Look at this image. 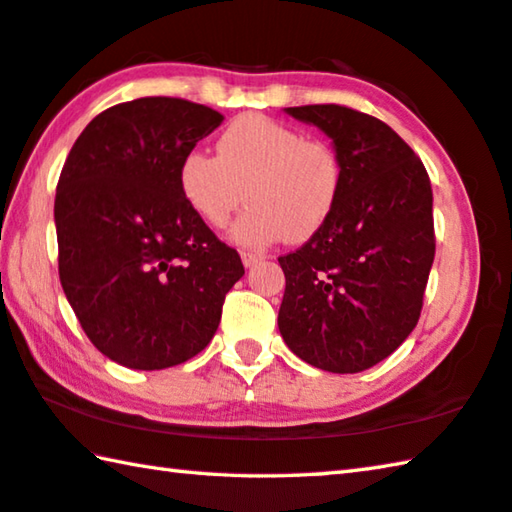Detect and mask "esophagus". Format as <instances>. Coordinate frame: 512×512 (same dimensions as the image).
Segmentation results:
<instances>
[{
  "instance_id": "esophagus-1",
  "label": "esophagus",
  "mask_w": 512,
  "mask_h": 512,
  "mask_svg": "<svg viewBox=\"0 0 512 512\" xmlns=\"http://www.w3.org/2000/svg\"><path fill=\"white\" fill-rule=\"evenodd\" d=\"M262 259H264V255L253 253V250H244V253H242V262H244V266H246V268L255 266L257 262H262Z\"/></svg>"
}]
</instances>
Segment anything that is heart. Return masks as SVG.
Returning <instances> with one entry per match:
<instances>
[{
    "instance_id": "b5f03b06",
    "label": "heart",
    "mask_w": 512,
    "mask_h": 512,
    "mask_svg": "<svg viewBox=\"0 0 512 512\" xmlns=\"http://www.w3.org/2000/svg\"><path fill=\"white\" fill-rule=\"evenodd\" d=\"M179 188L208 226L222 228L250 199L233 237L266 246L286 237L308 242L335 215L344 188L337 150L273 117H237L217 142V155L193 148L179 164Z\"/></svg>"
}]
</instances>
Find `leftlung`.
Segmentation results:
<instances>
[{
	"label": "left lung",
	"mask_w": 512,
	"mask_h": 512,
	"mask_svg": "<svg viewBox=\"0 0 512 512\" xmlns=\"http://www.w3.org/2000/svg\"><path fill=\"white\" fill-rule=\"evenodd\" d=\"M333 139L344 166L335 215L279 257V333L306 364L362 373L413 333L435 259L433 188L422 159L382 119L339 104L286 108Z\"/></svg>",
	"instance_id": "8db88e82"
}]
</instances>
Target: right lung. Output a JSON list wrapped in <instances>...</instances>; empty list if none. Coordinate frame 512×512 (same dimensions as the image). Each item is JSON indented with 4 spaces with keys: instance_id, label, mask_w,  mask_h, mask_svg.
<instances>
[{
    "instance_id": "1",
    "label": "right lung",
    "mask_w": 512,
    "mask_h": 512,
    "mask_svg": "<svg viewBox=\"0 0 512 512\" xmlns=\"http://www.w3.org/2000/svg\"><path fill=\"white\" fill-rule=\"evenodd\" d=\"M222 122L188 99H133L99 113L66 157L59 282L86 337L117 364L162 370L202 353L244 275L179 188L182 157Z\"/></svg>"
}]
</instances>
